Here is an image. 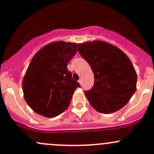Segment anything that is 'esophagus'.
Returning a JSON list of instances; mask_svg holds the SVG:
<instances>
[{
	"instance_id": "1",
	"label": "esophagus",
	"mask_w": 154,
	"mask_h": 154,
	"mask_svg": "<svg viewBox=\"0 0 154 154\" xmlns=\"http://www.w3.org/2000/svg\"><path fill=\"white\" fill-rule=\"evenodd\" d=\"M79 83L80 84V85H82V79H79Z\"/></svg>"
}]
</instances>
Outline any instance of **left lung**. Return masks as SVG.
I'll return each instance as SVG.
<instances>
[{"mask_svg": "<svg viewBox=\"0 0 154 154\" xmlns=\"http://www.w3.org/2000/svg\"><path fill=\"white\" fill-rule=\"evenodd\" d=\"M79 51L95 77L92 88L84 92L91 106L103 114L125 106L137 90V72L129 58L116 46L100 40L79 44Z\"/></svg>", "mask_w": 154, "mask_h": 154, "instance_id": "obj_1", "label": "left lung"}]
</instances>
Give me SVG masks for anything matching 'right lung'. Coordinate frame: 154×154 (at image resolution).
I'll return each instance as SVG.
<instances>
[{
  "mask_svg": "<svg viewBox=\"0 0 154 154\" xmlns=\"http://www.w3.org/2000/svg\"><path fill=\"white\" fill-rule=\"evenodd\" d=\"M78 44L63 41L45 45L31 59L23 80L25 100L36 113L54 117L67 109L80 84L73 80L67 64Z\"/></svg>",
  "mask_w": 154,
  "mask_h": 154,
  "instance_id": "right-lung-1",
  "label": "right lung"
}]
</instances>
